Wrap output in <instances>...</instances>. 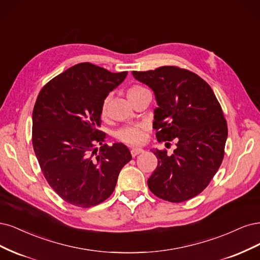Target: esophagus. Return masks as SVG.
Instances as JSON below:
<instances>
[{"mask_svg":"<svg viewBox=\"0 0 260 260\" xmlns=\"http://www.w3.org/2000/svg\"><path fill=\"white\" fill-rule=\"evenodd\" d=\"M142 152H144V149H140V148H133L131 150V154H132L133 157H135L136 155H138V154H140Z\"/></svg>","mask_w":260,"mask_h":260,"instance_id":"obj_1","label":"esophagus"}]
</instances>
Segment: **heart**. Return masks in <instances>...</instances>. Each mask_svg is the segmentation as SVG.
I'll return each instance as SVG.
<instances>
[{
    "instance_id": "heart-1",
    "label": "heart",
    "mask_w": 260,
    "mask_h": 260,
    "mask_svg": "<svg viewBox=\"0 0 260 260\" xmlns=\"http://www.w3.org/2000/svg\"><path fill=\"white\" fill-rule=\"evenodd\" d=\"M142 90H146L145 87L140 85H133L127 90V96L132 97L136 95ZM108 100L109 98H106L103 105H102V113L106 114L107 107H108ZM115 137L118 138L123 144H126L129 146H138L141 145L142 142L146 140V126L142 124H135V125H127L120 128L115 133Z\"/></svg>"
}]
</instances>
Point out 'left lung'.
<instances>
[{
  "mask_svg": "<svg viewBox=\"0 0 260 260\" xmlns=\"http://www.w3.org/2000/svg\"><path fill=\"white\" fill-rule=\"evenodd\" d=\"M133 75L155 94L156 139L176 142L172 154L165 149L153 151L157 166L148 187L162 200L185 202L208 186L223 160L228 126L221 106L202 78L180 67L163 66Z\"/></svg>",
  "mask_w": 260,
  "mask_h": 260,
  "instance_id": "left-lung-1",
  "label": "left lung"
}]
</instances>
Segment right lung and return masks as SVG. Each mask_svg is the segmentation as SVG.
I'll use <instances>...</instances> for the list:
<instances>
[{"label":"right lung","instance_id":"1","mask_svg":"<svg viewBox=\"0 0 260 260\" xmlns=\"http://www.w3.org/2000/svg\"><path fill=\"white\" fill-rule=\"evenodd\" d=\"M126 75L82 62L40 90L32 113L33 150L48 185L67 203L83 208L103 203L132 160L126 146H108L99 129L103 102Z\"/></svg>","mask_w":260,"mask_h":260}]
</instances>
